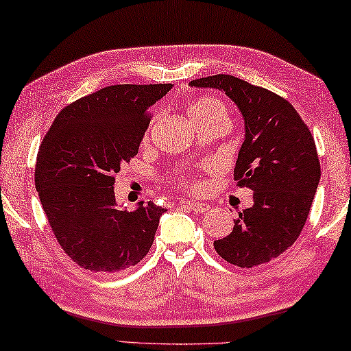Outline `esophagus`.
<instances>
[{"mask_svg":"<svg viewBox=\"0 0 351 351\" xmlns=\"http://www.w3.org/2000/svg\"><path fill=\"white\" fill-rule=\"evenodd\" d=\"M182 206L186 208V210L193 211L195 214H202V213H206L208 210H210V205L206 204H202V202H182Z\"/></svg>","mask_w":351,"mask_h":351,"instance_id":"1","label":"esophagus"}]
</instances>
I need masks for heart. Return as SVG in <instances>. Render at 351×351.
<instances>
[{"mask_svg":"<svg viewBox=\"0 0 351 351\" xmlns=\"http://www.w3.org/2000/svg\"><path fill=\"white\" fill-rule=\"evenodd\" d=\"M188 115L191 117V120L194 123L199 120L208 119V117H226V119H228V112H226V106L223 104V101L213 95H202L199 98H195V100L188 106ZM157 120H158V115H154L152 120L149 121V125H147V129H146L145 137H143L145 143L149 140V134L152 131V126L156 125ZM180 183L183 188H189V189H194L199 186V183H193L188 179H182Z\"/></svg>","mask_w":351,"mask_h":351,"instance_id":"1","label":"heart"}]
</instances>
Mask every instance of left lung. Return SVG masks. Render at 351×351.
<instances>
[{
	"instance_id": "left-lung-1",
	"label": "left lung",
	"mask_w": 351,
	"mask_h": 351,
	"mask_svg": "<svg viewBox=\"0 0 351 351\" xmlns=\"http://www.w3.org/2000/svg\"><path fill=\"white\" fill-rule=\"evenodd\" d=\"M189 84L223 90L245 121L234 180L253 191L254 204L239 213L232 231L214 248L241 268L273 261L296 242L321 180L310 129L284 97L245 80L219 73Z\"/></svg>"
}]
</instances>
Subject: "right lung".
<instances>
[{
	"mask_svg": "<svg viewBox=\"0 0 351 351\" xmlns=\"http://www.w3.org/2000/svg\"><path fill=\"white\" fill-rule=\"evenodd\" d=\"M172 84H114L61 110L43 138L35 186L55 237L71 259L94 273L125 271L143 259L166 211L140 202L119 210L115 174L134 156L149 108Z\"/></svg>",
	"mask_w": 351,
	"mask_h": 351,
	"instance_id": "right-lung-1",
	"label": "right lung"
}]
</instances>
